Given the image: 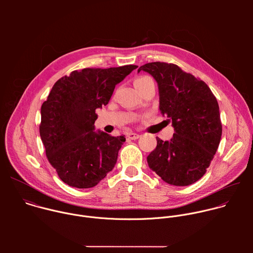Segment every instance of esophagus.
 Masks as SVG:
<instances>
[{
    "label": "esophagus",
    "instance_id": "1",
    "mask_svg": "<svg viewBox=\"0 0 253 253\" xmlns=\"http://www.w3.org/2000/svg\"><path fill=\"white\" fill-rule=\"evenodd\" d=\"M127 137H128V139H130V140H136V139L140 138V135L137 134V133H134V132H130V133L127 134Z\"/></svg>",
    "mask_w": 253,
    "mask_h": 253
}]
</instances>
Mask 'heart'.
<instances>
[{
  "label": "heart",
  "mask_w": 253,
  "mask_h": 253,
  "mask_svg": "<svg viewBox=\"0 0 253 253\" xmlns=\"http://www.w3.org/2000/svg\"><path fill=\"white\" fill-rule=\"evenodd\" d=\"M149 79H150L149 77H140V78H138V79L135 81V84H136V83H140V82H144V81L149 80Z\"/></svg>",
  "instance_id": "obj_1"
}]
</instances>
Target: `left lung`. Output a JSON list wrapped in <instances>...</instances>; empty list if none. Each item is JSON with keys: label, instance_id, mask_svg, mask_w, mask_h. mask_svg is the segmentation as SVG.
<instances>
[{"label": "left lung", "instance_id": "left-lung-1", "mask_svg": "<svg viewBox=\"0 0 253 253\" xmlns=\"http://www.w3.org/2000/svg\"><path fill=\"white\" fill-rule=\"evenodd\" d=\"M158 85L159 110L174 128L169 141L157 139L147 156L148 166L164 182L193 184L205 174L222 134L219 106L210 88L174 64L153 62L141 66Z\"/></svg>", "mask_w": 253, "mask_h": 253}]
</instances>
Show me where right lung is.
<instances>
[{"instance_id": "1", "label": "right lung", "mask_w": 253, "mask_h": 253, "mask_svg": "<svg viewBox=\"0 0 253 253\" xmlns=\"http://www.w3.org/2000/svg\"><path fill=\"white\" fill-rule=\"evenodd\" d=\"M137 67L73 71L54 84L43 103L40 136L49 162L69 186L94 187L114 168L126 138L96 131V110Z\"/></svg>"}]
</instances>
